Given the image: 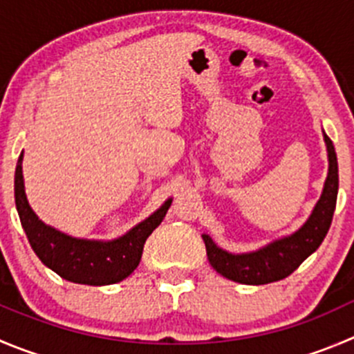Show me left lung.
<instances>
[{"label": "left lung", "mask_w": 354, "mask_h": 354, "mask_svg": "<svg viewBox=\"0 0 354 354\" xmlns=\"http://www.w3.org/2000/svg\"><path fill=\"white\" fill-rule=\"evenodd\" d=\"M325 142L326 151H328V175H326L322 198L316 203L308 222L292 236L272 241L271 245L252 254L241 255L221 250L210 236L203 234L208 262L215 271L225 276L227 280L238 281V283H272L292 274L322 245L332 224L339 189L337 154H335L330 137L325 136Z\"/></svg>", "instance_id": "left-lung-1"}]
</instances>
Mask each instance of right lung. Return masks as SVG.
Wrapping results in <instances>:
<instances>
[{"mask_svg":"<svg viewBox=\"0 0 354 354\" xmlns=\"http://www.w3.org/2000/svg\"><path fill=\"white\" fill-rule=\"evenodd\" d=\"M168 200L149 218L113 241H90L71 238L43 224L28 203L24 193L22 153L15 168V205L26 236L39 261L60 278L82 285H111L124 280L139 266L144 243L167 215Z\"/></svg>","mask_w":354,"mask_h":354,"instance_id":"right-lung-1","label":"right lung"}]
</instances>
